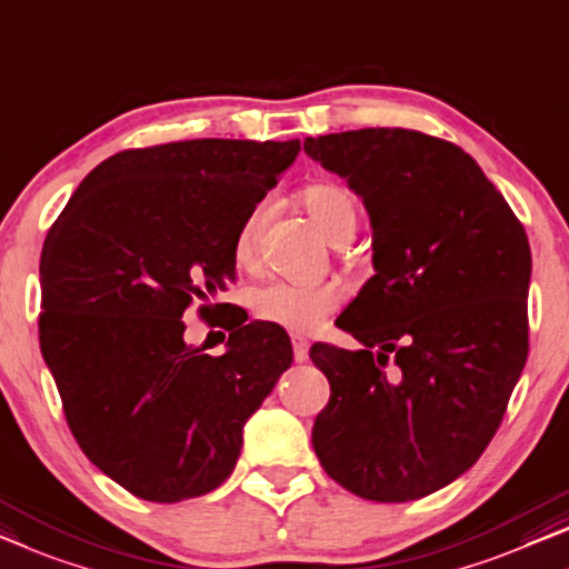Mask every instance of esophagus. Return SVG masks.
<instances>
[{
	"label": "esophagus",
	"instance_id": "34e87169",
	"mask_svg": "<svg viewBox=\"0 0 569 569\" xmlns=\"http://www.w3.org/2000/svg\"><path fill=\"white\" fill-rule=\"evenodd\" d=\"M292 351H295V361H298V365H302V361H308L310 341L302 339V336H292Z\"/></svg>",
	"mask_w": 569,
	"mask_h": 569
}]
</instances>
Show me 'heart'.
Here are the masks:
<instances>
[{
  "instance_id": "heart-1",
  "label": "heart",
  "mask_w": 569,
  "mask_h": 569,
  "mask_svg": "<svg viewBox=\"0 0 569 569\" xmlns=\"http://www.w3.org/2000/svg\"><path fill=\"white\" fill-rule=\"evenodd\" d=\"M300 204L331 243L351 238L359 223V204L349 189L336 182H312L300 192ZM267 220V204H257L243 218L236 233V261L241 267L257 259L259 233ZM343 292L336 284L271 282L253 295V310L261 320L282 326L287 331L308 333L341 308Z\"/></svg>"
}]
</instances>
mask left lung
Segmentation results:
<instances>
[{
  "label": "left lung",
  "mask_w": 569,
  "mask_h": 569,
  "mask_svg": "<svg viewBox=\"0 0 569 569\" xmlns=\"http://www.w3.org/2000/svg\"><path fill=\"white\" fill-rule=\"evenodd\" d=\"M305 153L346 179L375 230V277L336 320L361 349H310L331 382L312 449L359 498L431 496L480 459L523 372L529 238L441 138L365 128L305 138Z\"/></svg>",
  "instance_id": "left-lung-1"
}]
</instances>
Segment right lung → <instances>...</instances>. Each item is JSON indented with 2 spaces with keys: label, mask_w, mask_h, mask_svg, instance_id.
I'll use <instances>...</instances> for the list:
<instances>
[{
  "label": "right lung",
  "mask_w": 569,
  "mask_h": 569,
  "mask_svg": "<svg viewBox=\"0 0 569 569\" xmlns=\"http://www.w3.org/2000/svg\"><path fill=\"white\" fill-rule=\"evenodd\" d=\"M298 153V138L114 153L48 230L40 351L81 451L138 498L179 503L223 485L246 421L292 367L277 328H236L210 357L182 318L233 282L238 228Z\"/></svg>",
  "instance_id": "1"
}]
</instances>
